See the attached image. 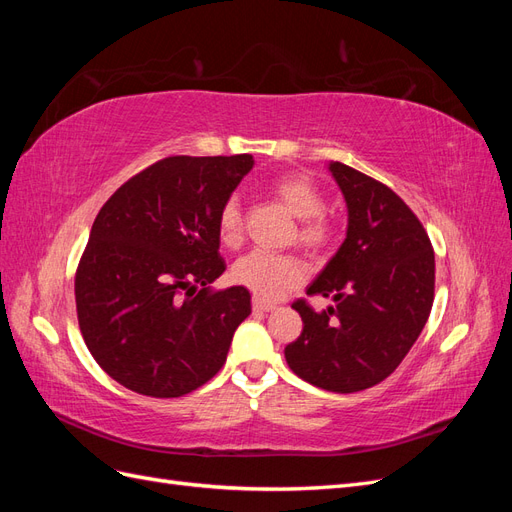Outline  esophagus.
Here are the masks:
<instances>
[{"label": "esophagus", "mask_w": 512, "mask_h": 512, "mask_svg": "<svg viewBox=\"0 0 512 512\" xmlns=\"http://www.w3.org/2000/svg\"><path fill=\"white\" fill-rule=\"evenodd\" d=\"M252 307L256 309V312H271V309H275L273 303H269V301H265V299H258V297H254Z\"/></svg>", "instance_id": "1"}]
</instances>
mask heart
<instances>
[{"mask_svg": "<svg viewBox=\"0 0 512 512\" xmlns=\"http://www.w3.org/2000/svg\"><path fill=\"white\" fill-rule=\"evenodd\" d=\"M273 194L282 200L301 224V241L309 247L329 245L333 239L331 222L324 218V196L318 185L307 175H286L277 179ZM241 207L237 198H228L218 213V232L226 245H235L241 239ZM307 277V265L292 254H273L254 250L239 258L232 267V280L254 292L258 299L275 301L290 288L299 286Z\"/></svg>", "mask_w": 512, "mask_h": 512, "instance_id": "b5f03b06", "label": "heart"}]
</instances>
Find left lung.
<instances>
[{
    "mask_svg": "<svg viewBox=\"0 0 512 512\" xmlns=\"http://www.w3.org/2000/svg\"><path fill=\"white\" fill-rule=\"evenodd\" d=\"M329 170L348 207L346 239L307 294L333 299L322 312L294 301L303 331L288 367L333 393L389 378L421 335L433 305L436 258L423 224L384 183L342 162Z\"/></svg>",
    "mask_w": 512,
    "mask_h": 512,
    "instance_id": "1",
    "label": "left lung"
}]
</instances>
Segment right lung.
Listing matches in <instances>:
<instances>
[{
  "mask_svg": "<svg viewBox=\"0 0 512 512\" xmlns=\"http://www.w3.org/2000/svg\"><path fill=\"white\" fill-rule=\"evenodd\" d=\"M254 158H164L128 179L91 226L74 277L79 327L96 363L147 397H181L209 382L250 290L211 284L226 271L218 213Z\"/></svg>",
  "mask_w": 512,
  "mask_h": 512,
  "instance_id": "right-lung-1",
  "label": "right lung"
}]
</instances>
